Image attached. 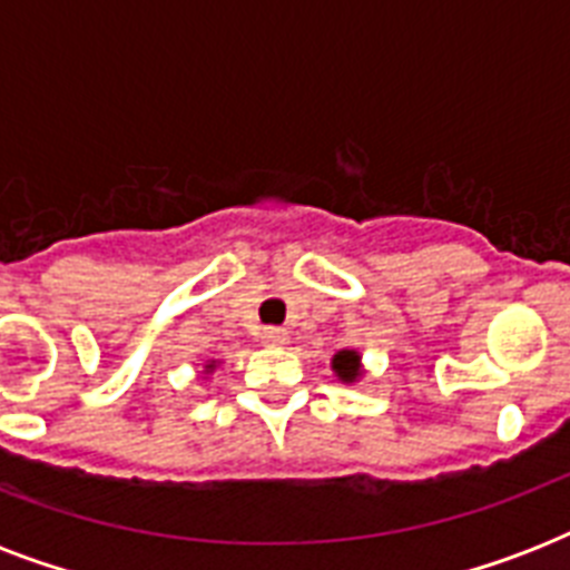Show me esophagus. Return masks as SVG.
<instances>
[{"label": "esophagus", "mask_w": 570, "mask_h": 570, "mask_svg": "<svg viewBox=\"0 0 570 570\" xmlns=\"http://www.w3.org/2000/svg\"><path fill=\"white\" fill-rule=\"evenodd\" d=\"M286 340H289L286 328H266V331H263V343H268V346H284Z\"/></svg>", "instance_id": "34e87169"}]
</instances>
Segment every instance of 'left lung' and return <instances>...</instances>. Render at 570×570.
<instances>
[{
  "mask_svg": "<svg viewBox=\"0 0 570 570\" xmlns=\"http://www.w3.org/2000/svg\"><path fill=\"white\" fill-rule=\"evenodd\" d=\"M334 370L343 381H355L361 375V357L355 352H340V355H334Z\"/></svg>",
  "mask_w": 570,
  "mask_h": 570,
  "instance_id": "left-lung-1",
  "label": "left lung"
}]
</instances>
